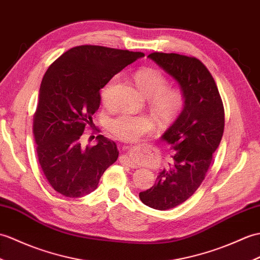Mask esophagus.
Masks as SVG:
<instances>
[{"instance_id": "esophagus-1", "label": "esophagus", "mask_w": 260, "mask_h": 260, "mask_svg": "<svg viewBox=\"0 0 260 260\" xmlns=\"http://www.w3.org/2000/svg\"><path fill=\"white\" fill-rule=\"evenodd\" d=\"M120 161H122L123 164L128 165L129 167H135V164H134V162H133V160L128 157V155H126V154L120 156Z\"/></svg>"}]
</instances>
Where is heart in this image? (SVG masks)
Listing matches in <instances>:
<instances>
[{"instance_id": "obj_1", "label": "heart", "mask_w": 260, "mask_h": 260, "mask_svg": "<svg viewBox=\"0 0 260 260\" xmlns=\"http://www.w3.org/2000/svg\"><path fill=\"white\" fill-rule=\"evenodd\" d=\"M134 80L141 93L148 98L149 107L159 125H168L179 115L184 105V96L178 89L168 87V81L160 72L143 69L136 72ZM118 76L112 77L102 88L101 96L105 105L112 104V90ZM155 119L147 114H133L123 111L108 119L107 129L123 142L136 141L154 127Z\"/></svg>"}]
</instances>
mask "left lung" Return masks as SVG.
<instances>
[{
    "label": "left lung",
    "mask_w": 260,
    "mask_h": 260,
    "mask_svg": "<svg viewBox=\"0 0 260 260\" xmlns=\"http://www.w3.org/2000/svg\"><path fill=\"white\" fill-rule=\"evenodd\" d=\"M148 58L178 83L184 96L183 111L160 137L175 150L174 164L159 173L153 187L140 192L146 206L167 210L201 186L220 144L225 113L214 78L199 59L157 52Z\"/></svg>",
    "instance_id": "1"
}]
</instances>
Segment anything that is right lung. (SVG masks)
Instances as JSON below:
<instances>
[{
	"label": "right lung",
	"instance_id": "1",
	"mask_svg": "<svg viewBox=\"0 0 260 260\" xmlns=\"http://www.w3.org/2000/svg\"><path fill=\"white\" fill-rule=\"evenodd\" d=\"M143 56L141 52L82 45L62 54L46 71L33 133L42 171L59 194L71 198L89 194L117 160L119 152L113 141L99 135L96 145L84 146L82 135L99 110L101 88Z\"/></svg>",
	"mask_w": 260,
	"mask_h": 260
}]
</instances>
